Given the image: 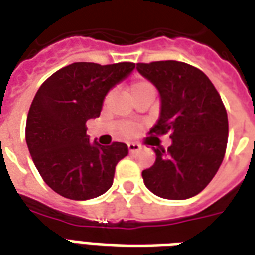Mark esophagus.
I'll return each instance as SVG.
<instances>
[{"label": "esophagus", "mask_w": 255, "mask_h": 255, "mask_svg": "<svg viewBox=\"0 0 255 255\" xmlns=\"http://www.w3.org/2000/svg\"><path fill=\"white\" fill-rule=\"evenodd\" d=\"M128 148H129L130 153H135V152H138L141 149L140 144H137V142H129L128 144Z\"/></svg>", "instance_id": "esophagus-1"}]
</instances>
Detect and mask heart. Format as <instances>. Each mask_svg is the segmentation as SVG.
I'll list each match as a JSON object with an SVG mask.
<instances>
[{
    "instance_id": "1",
    "label": "heart",
    "mask_w": 255,
    "mask_h": 255,
    "mask_svg": "<svg viewBox=\"0 0 255 255\" xmlns=\"http://www.w3.org/2000/svg\"><path fill=\"white\" fill-rule=\"evenodd\" d=\"M149 91H153V92H155V88H153V85L150 84L149 81H146V80H137V81H134L133 84L130 85L129 94L130 96L133 98V96L144 94V92H149ZM122 131H124V134L126 135H133L135 133V129L133 125H124Z\"/></svg>"
}]
</instances>
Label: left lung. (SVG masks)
Returning a JSON list of instances; mask_svg holds the SVG:
<instances>
[{"label":"left lung","instance_id":"8db88e82","mask_svg":"<svg viewBox=\"0 0 255 255\" xmlns=\"http://www.w3.org/2000/svg\"><path fill=\"white\" fill-rule=\"evenodd\" d=\"M160 94V117L149 134L170 133L156 144L155 164L142 171L145 186L166 200L197 196L216 175L226 153L228 118L222 98L204 72L179 61L137 64ZM155 145V144H149Z\"/></svg>","mask_w":255,"mask_h":255}]
</instances>
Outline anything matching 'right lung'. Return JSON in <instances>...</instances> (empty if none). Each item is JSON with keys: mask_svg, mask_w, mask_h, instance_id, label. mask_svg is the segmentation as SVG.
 <instances>
[{"mask_svg": "<svg viewBox=\"0 0 255 255\" xmlns=\"http://www.w3.org/2000/svg\"><path fill=\"white\" fill-rule=\"evenodd\" d=\"M135 64L74 62L40 85L29 107L25 141L39 174L59 196L84 201L105 194L115 166L129 150L124 142H89L87 121L98 118L110 89Z\"/></svg>", "mask_w": 255, "mask_h": 255, "instance_id": "add662e5", "label": "right lung"}]
</instances>
